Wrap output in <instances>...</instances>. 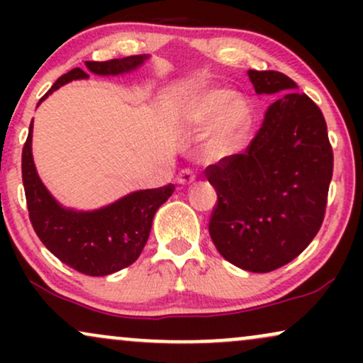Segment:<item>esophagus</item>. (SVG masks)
Wrapping results in <instances>:
<instances>
[{
    "mask_svg": "<svg viewBox=\"0 0 363 363\" xmlns=\"http://www.w3.org/2000/svg\"><path fill=\"white\" fill-rule=\"evenodd\" d=\"M194 181H196V176L191 172L189 169L181 170V174L177 176V184H181V186H191Z\"/></svg>",
    "mask_w": 363,
    "mask_h": 363,
    "instance_id": "1",
    "label": "esophagus"
}]
</instances>
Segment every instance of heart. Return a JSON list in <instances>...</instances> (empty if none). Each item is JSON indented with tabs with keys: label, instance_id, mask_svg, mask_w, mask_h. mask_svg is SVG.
Returning <instances> with one entry per match:
<instances>
[{
	"label": "heart",
	"instance_id": "1",
	"mask_svg": "<svg viewBox=\"0 0 363 363\" xmlns=\"http://www.w3.org/2000/svg\"><path fill=\"white\" fill-rule=\"evenodd\" d=\"M216 119L206 152L218 157L230 152L242 135L249 119V106L242 99H234V94L225 89L203 90L186 106L184 119L189 126L203 128Z\"/></svg>",
	"mask_w": 363,
	"mask_h": 363
}]
</instances>
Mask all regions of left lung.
<instances>
[{
    "mask_svg": "<svg viewBox=\"0 0 363 363\" xmlns=\"http://www.w3.org/2000/svg\"><path fill=\"white\" fill-rule=\"evenodd\" d=\"M256 94L281 97L268 107L244 153L206 167L218 203L210 230L216 251L237 268L268 273L301 254L324 220L333 148L323 112L280 72L249 69Z\"/></svg>",
    "mask_w": 363,
    "mask_h": 363,
    "instance_id": "obj_1",
    "label": "left lung"
}]
</instances>
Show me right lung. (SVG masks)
<instances>
[{"instance_id": "right-lung-1", "label": "right lung", "mask_w": 363, "mask_h": 363, "mask_svg": "<svg viewBox=\"0 0 363 363\" xmlns=\"http://www.w3.org/2000/svg\"><path fill=\"white\" fill-rule=\"evenodd\" d=\"M148 56H128L123 60L86 61L90 73L109 77L140 68ZM89 78L82 68L62 74L40 99L65 83ZM37 104V106H39ZM32 123L22 152V179L28 216L35 234L61 262L89 277H106L133 264L140 257L152 230L157 210L174 193V184L157 189H141L94 211L65 208L43 184L32 157Z\"/></svg>"}]
</instances>
